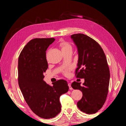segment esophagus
Wrapping results in <instances>:
<instances>
[{
	"mask_svg": "<svg viewBox=\"0 0 126 126\" xmlns=\"http://www.w3.org/2000/svg\"><path fill=\"white\" fill-rule=\"evenodd\" d=\"M68 86H69V89H70V90H72V87H71V83H68Z\"/></svg>",
	"mask_w": 126,
	"mask_h": 126,
	"instance_id": "obj_1",
	"label": "esophagus"
}]
</instances>
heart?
Returning <instances> with one entry per match:
<instances>
[{
  "label": "heart",
  "instance_id": "1",
  "mask_svg": "<svg viewBox=\"0 0 126 126\" xmlns=\"http://www.w3.org/2000/svg\"><path fill=\"white\" fill-rule=\"evenodd\" d=\"M60 46L61 47V49H62V51H66L67 50H69V49H72V47L71 46V45L65 41H62V43H60ZM68 72L67 71H66L65 72L66 75H68Z\"/></svg>",
  "mask_w": 126,
  "mask_h": 126
}]
</instances>
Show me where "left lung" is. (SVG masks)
<instances>
[{"mask_svg":"<svg viewBox=\"0 0 126 126\" xmlns=\"http://www.w3.org/2000/svg\"><path fill=\"white\" fill-rule=\"evenodd\" d=\"M71 38L77 48L78 60L76 77L85 82L74 81L71 87L82 91V97L77 102L83 112L93 114L104 105L107 96L110 71L105 53L99 44L82 33L74 34Z\"/></svg>","mask_w":126,"mask_h":126,"instance_id":"obj_1","label":"left lung"}]
</instances>
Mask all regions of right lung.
Masks as SVG:
<instances>
[{
  "instance_id": "1",
  "label": "right lung",
  "mask_w": 126,
  "mask_h": 126,
  "mask_svg": "<svg viewBox=\"0 0 126 126\" xmlns=\"http://www.w3.org/2000/svg\"><path fill=\"white\" fill-rule=\"evenodd\" d=\"M35 38L22 49L18 59V84L25 100L36 115L44 119L55 117L61 111L59 98L69 90L67 81L60 79L47 84L44 73L48 65L46 51L55 41Z\"/></svg>"
}]
</instances>
